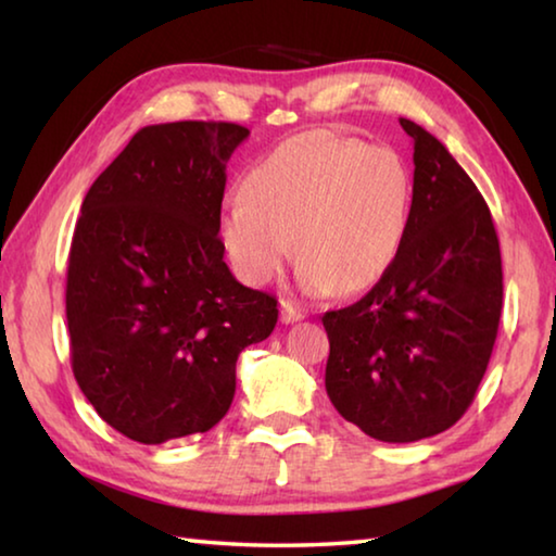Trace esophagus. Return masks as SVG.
Returning <instances> with one entry per match:
<instances>
[{
    "mask_svg": "<svg viewBox=\"0 0 556 556\" xmlns=\"http://www.w3.org/2000/svg\"><path fill=\"white\" fill-rule=\"evenodd\" d=\"M279 318H281V324H296V321H301V318H304V314H301L299 308L291 304V301H281Z\"/></svg>",
    "mask_w": 556,
    "mask_h": 556,
    "instance_id": "1",
    "label": "esophagus"
}]
</instances>
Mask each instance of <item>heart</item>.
Segmentation results:
<instances>
[{"label":"heart","instance_id":"obj_1","mask_svg":"<svg viewBox=\"0 0 556 556\" xmlns=\"http://www.w3.org/2000/svg\"><path fill=\"white\" fill-rule=\"evenodd\" d=\"M412 193V172L394 149L331 129L301 131L244 174L242 201L220 215V242L252 287L281 275L294 242L308 294H361L397 260Z\"/></svg>","mask_w":556,"mask_h":556}]
</instances>
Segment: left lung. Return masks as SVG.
Returning a JSON list of instances; mask_svg holds the SVG:
<instances>
[{
  "instance_id": "8db88e82",
  "label": "left lung",
  "mask_w": 556,
  "mask_h": 556,
  "mask_svg": "<svg viewBox=\"0 0 556 556\" xmlns=\"http://www.w3.org/2000/svg\"><path fill=\"white\" fill-rule=\"evenodd\" d=\"M407 238L353 306L324 314L326 392L365 434L409 444L441 434L476 397L503 308L501 242L470 176L417 122Z\"/></svg>"
}]
</instances>
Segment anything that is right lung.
<instances>
[{"label": "right lung", "mask_w": 556, "mask_h": 556, "mask_svg": "<svg viewBox=\"0 0 556 556\" xmlns=\"http://www.w3.org/2000/svg\"><path fill=\"white\" fill-rule=\"evenodd\" d=\"M248 135L232 122L142 127L83 201L65 285L73 375L139 444L218 425L238 355L277 326V299L232 277L218 238L225 164Z\"/></svg>", "instance_id": "add662e5"}]
</instances>
